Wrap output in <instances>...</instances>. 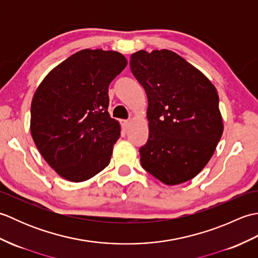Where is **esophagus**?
Instances as JSON below:
<instances>
[{"label": "esophagus", "mask_w": 258, "mask_h": 258, "mask_svg": "<svg viewBox=\"0 0 258 258\" xmlns=\"http://www.w3.org/2000/svg\"><path fill=\"white\" fill-rule=\"evenodd\" d=\"M131 124H132L131 120H122V127L124 128V131H127L130 128Z\"/></svg>", "instance_id": "1"}]
</instances>
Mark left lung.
<instances>
[{
	"label": "left lung",
	"instance_id": "left-lung-1",
	"mask_svg": "<svg viewBox=\"0 0 258 258\" xmlns=\"http://www.w3.org/2000/svg\"><path fill=\"white\" fill-rule=\"evenodd\" d=\"M130 64L149 101L150 135L140 149L142 166L166 185L187 182L206 166L222 138L215 86L168 50L135 52Z\"/></svg>",
	"mask_w": 258,
	"mask_h": 258
}]
</instances>
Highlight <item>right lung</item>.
I'll return each instance as SVG.
<instances>
[{
	"instance_id": "1",
	"label": "right lung",
	"mask_w": 258,
	"mask_h": 258,
	"mask_svg": "<svg viewBox=\"0 0 258 258\" xmlns=\"http://www.w3.org/2000/svg\"><path fill=\"white\" fill-rule=\"evenodd\" d=\"M127 61L115 51L82 50L48 73L33 96L31 135L59 176L84 182L111 161L120 125L109 116L108 85Z\"/></svg>"
}]
</instances>
